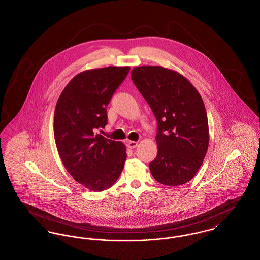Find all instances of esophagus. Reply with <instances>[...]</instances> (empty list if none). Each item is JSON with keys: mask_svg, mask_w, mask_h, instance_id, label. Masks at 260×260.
Returning <instances> with one entry per match:
<instances>
[{"mask_svg": "<svg viewBox=\"0 0 260 260\" xmlns=\"http://www.w3.org/2000/svg\"><path fill=\"white\" fill-rule=\"evenodd\" d=\"M137 145H138V143H137L136 141H128V142H127V147H128V148H136Z\"/></svg>", "mask_w": 260, "mask_h": 260, "instance_id": "1", "label": "esophagus"}]
</instances>
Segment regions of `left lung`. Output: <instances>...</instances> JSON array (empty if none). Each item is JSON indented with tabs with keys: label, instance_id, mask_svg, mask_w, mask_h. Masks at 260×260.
Listing matches in <instances>:
<instances>
[{
	"label": "left lung",
	"instance_id": "left-lung-1",
	"mask_svg": "<svg viewBox=\"0 0 260 260\" xmlns=\"http://www.w3.org/2000/svg\"><path fill=\"white\" fill-rule=\"evenodd\" d=\"M131 76L158 123V154L150 172L164 185L185 184L198 172L209 147L203 99L184 76L161 66L136 67Z\"/></svg>",
	"mask_w": 260,
	"mask_h": 260
}]
</instances>
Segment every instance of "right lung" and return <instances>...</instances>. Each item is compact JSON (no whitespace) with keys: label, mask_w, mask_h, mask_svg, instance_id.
<instances>
[{"label":"right lung","mask_w":260,"mask_h":260,"mask_svg":"<svg viewBox=\"0 0 260 260\" xmlns=\"http://www.w3.org/2000/svg\"><path fill=\"white\" fill-rule=\"evenodd\" d=\"M129 69L109 66L81 72L64 87L55 106L53 132L59 157L75 180L90 191L110 188L124 169V143L95 133L107 124L106 106Z\"/></svg>","instance_id":"obj_1"}]
</instances>
